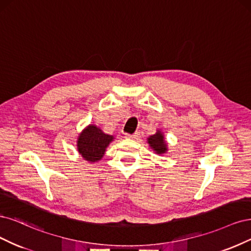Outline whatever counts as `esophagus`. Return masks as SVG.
<instances>
[{"mask_svg":"<svg viewBox=\"0 0 251 251\" xmlns=\"http://www.w3.org/2000/svg\"><path fill=\"white\" fill-rule=\"evenodd\" d=\"M125 137H127V139H131V140H137L140 137V134H139V132H135L133 134H126Z\"/></svg>","mask_w":251,"mask_h":251,"instance_id":"34e87169","label":"esophagus"}]
</instances>
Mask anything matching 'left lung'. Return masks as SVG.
I'll use <instances>...</instances> for the list:
<instances>
[{"mask_svg": "<svg viewBox=\"0 0 251 251\" xmlns=\"http://www.w3.org/2000/svg\"><path fill=\"white\" fill-rule=\"evenodd\" d=\"M147 143L149 147L157 155H163L168 152V143L165 139L164 132L159 130V129H157L155 134H152L147 137Z\"/></svg>", "mask_w": 251, "mask_h": 251, "instance_id": "obj_1", "label": "left lung"}]
</instances>
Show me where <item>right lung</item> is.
<instances>
[{"instance_id":"obj_1","label":"right lung","mask_w":251,"mask_h":251,"mask_svg":"<svg viewBox=\"0 0 251 251\" xmlns=\"http://www.w3.org/2000/svg\"><path fill=\"white\" fill-rule=\"evenodd\" d=\"M114 140V135L103 132L97 125L90 124L78 135L77 150L85 160L97 163L102 159L106 148Z\"/></svg>"}]
</instances>
